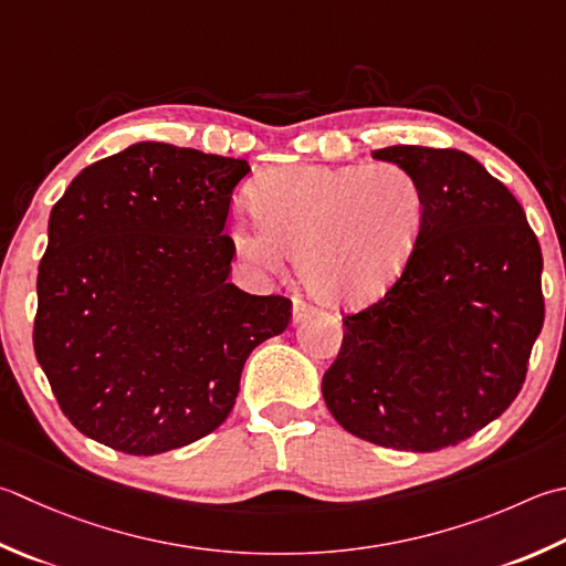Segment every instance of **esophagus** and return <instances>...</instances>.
<instances>
[{
    "mask_svg": "<svg viewBox=\"0 0 566 566\" xmlns=\"http://www.w3.org/2000/svg\"><path fill=\"white\" fill-rule=\"evenodd\" d=\"M316 312V308L312 304H306L298 298V302H294V321H304L306 316H312Z\"/></svg>",
    "mask_w": 566,
    "mask_h": 566,
    "instance_id": "1",
    "label": "esophagus"
}]
</instances>
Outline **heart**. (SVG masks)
<instances>
[{
  "label": "heart",
  "instance_id": "heart-1",
  "mask_svg": "<svg viewBox=\"0 0 566 566\" xmlns=\"http://www.w3.org/2000/svg\"><path fill=\"white\" fill-rule=\"evenodd\" d=\"M252 220L232 228L245 262L276 272L296 258L321 304L360 308L400 280L422 238L427 193L402 164L286 166L252 188Z\"/></svg>",
  "mask_w": 566,
  "mask_h": 566
}]
</instances>
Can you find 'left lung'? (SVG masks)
Instances as JSON below:
<instances>
[{
    "mask_svg": "<svg viewBox=\"0 0 566 566\" xmlns=\"http://www.w3.org/2000/svg\"><path fill=\"white\" fill-rule=\"evenodd\" d=\"M373 157L422 181L424 230L385 296L343 316L321 390L370 444L457 447L523 390L545 321L539 242L517 198L467 151L397 144Z\"/></svg>",
    "mask_w": 566,
    "mask_h": 566,
    "instance_id": "left-lung-1",
    "label": "left lung"
}]
</instances>
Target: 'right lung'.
<instances>
[{
	"label": "right lung",
	"instance_id": "add662e5",
	"mask_svg": "<svg viewBox=\"0 0 566 566\" xmlns=\"http://www.w3.org/2000/svg\"><path fill=\"white\" fill-rule=\"evenodd\" d=\"M245 159L139 142L75 176L49 218L33 350L71 424L154 457L226 422L250 353L290 326L286 296L228 282Z\"/></svg>",
	"mask_w": 566,
	"mask_h": 566
}]
</instances>
